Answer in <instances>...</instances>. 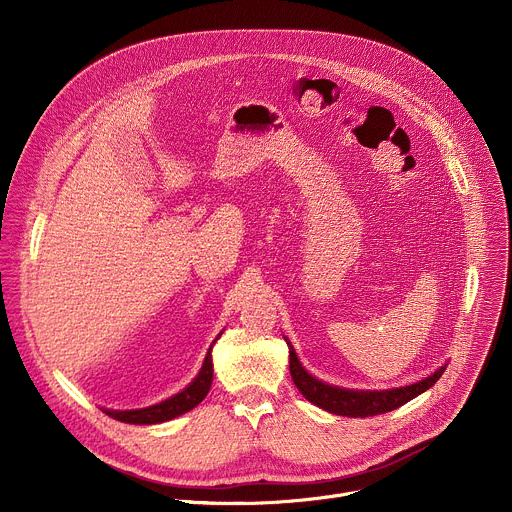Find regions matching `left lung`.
<instances>
[{
    "label": "left lung",
    "mask_w": 512,
    "mask_h": 512,
    "mask_svg": "<svg viewBox=\"0 0 512 512\" xmlns=\"http://www.w3.org/2000/svg\"><path fill=\"white\" fill-rule=\"evenodd\" d=\"M444 371H446V367L437 369L427 379L413 383L409 387H401V389L348 391V389L326 385V383L314 379L312 375H308L296 356L294 346H289V373H291V379H294L296 387L300 389V393L310 403H314L330 413L346 415V417H371V415H381V413L393 411V409L405 405L407 401H411L413 397L421 395L429 387H433L437 383V379L444 375Z\"/></svg>",
    "instance_id": "1"
}]
</instances>
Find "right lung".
<instances>
[{"label":"right lung","mask_w":512,"mask_h":512,"mask_svg":"<svg viewBox=\"0 0 512 512\" xmlns=\"http://www.w3.org/2000/svg\"><path fill=\"white\" fill-rule=\"evenodd\" d=\"M212 385V354L208 348V354L204 358L202 369L198 373V377L178 395L152 405V407H145V409H133V411H109L105 409V413L117 421L123 423H135V425H152V423H162L168 419H174L190 409H194L208 393Z\"/></svg>","instance_id":"right-lung-1"}]
</instances>
